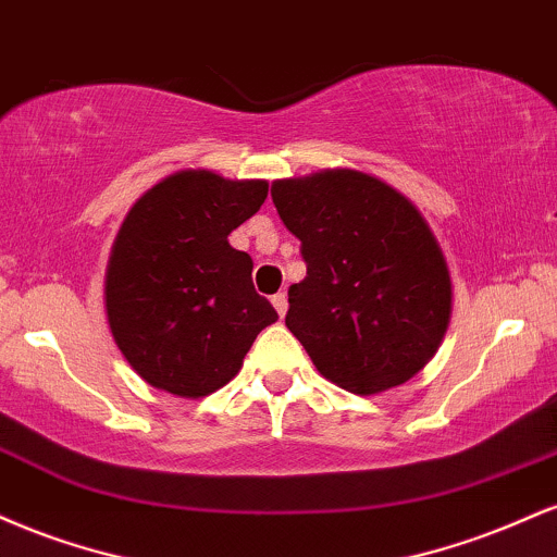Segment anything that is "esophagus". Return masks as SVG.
I'll return each instance as SVG.
<instances>
[{
    "mask_svg": "<svg viewBox=\"0 0 557 557\" xmlns=\"http://www.w3.org/2000/svg\"><path fill=\"white\" fill-rule=\"evenodd\" d=\"M271 302H273V307H276V312H278V315L284 318V315H286V307H289V299H286V294H284V292L273 294V299H271Z\"/></svg>",
    "mask_w": 557,
    "mask_h": 557,
    "instance_id": "34e87169",
    "label": "esophagus"
}]
</instances>
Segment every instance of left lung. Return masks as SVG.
<instances>
[{
  "label": "left lung",
  "instance_id": "obj_1",
  "mask_svg": "<svg viewBox=\"0 0 557 557\" xmlns=\"http://www.w3.org/2000/svg\"><path fill=\"white\" fill-rule=\"evenodd\" d=\"M271 198L307 265L286 329L320 375L351 394L417 375L450 318L448 268L420 211L351 169L273 182Z\"/></svg>",
  "mask_w": 557,
  "mask_h": 557
}]
</instances>
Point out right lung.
Here are the masks:
<instances>
[{"instance_id":"right-lung-1","label":"right lung","mask_w":557,"mask_h":557,"mask_svg":"<svg viewBox=\"0 0 557 557\" xmlns=\"http://www.w3.org/2000/svg\"><path fill=\"white\" fill-rule=\"evenodd\" d=\"M260 180L180 172L148 189L116 234L107 315L137 375L200 398L237 375L276 310L252 286V258L228 234L265 202Z\"/></svg>"}]
</instances>
